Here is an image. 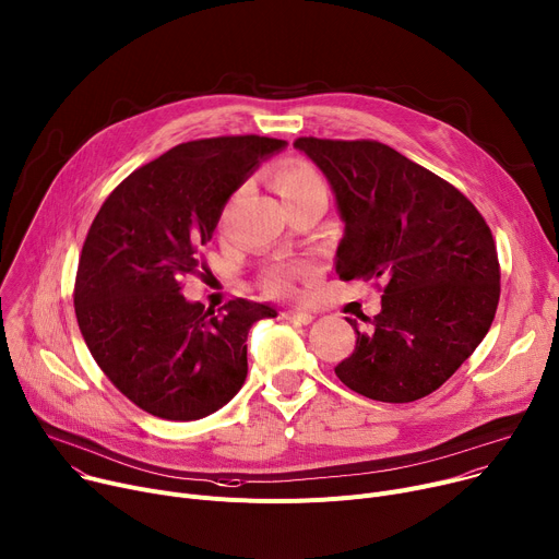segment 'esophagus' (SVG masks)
Returning a JSON list of instances; mask_svg holds the SVG:
<instances>
[{
    "label": "esophagus",
    "mask_w": 559,
    "mask_h": 559,
    "mask_svg": "<svg viewBox=\"0 0 559 559\" xmlns=\"http://www.w3.org/2000/svg\"><path fill=\"white\" fill-rule=\"evenodd\" d=\"M283 319L287 321H296V323H304V325H310L314 321V317L306 310H285L283 312Z\"/></svg>",
    "instance_id": "1"
}]
</instances>
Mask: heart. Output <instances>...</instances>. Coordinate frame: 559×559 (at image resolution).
<instances>
[{"mask_svg": "<svg viewBox=\"0 0 559 559\" xmlns=\"http://www.w3.org/2000/svg\"><path fill=\"white\" fill-rule=\"evenodd\" d=\"M276 193L281 195L283 204L296 202L312 193H325V183L321 175L304 162H285L278 166L274 177ZM304 267H292V265H276L265 272L263 287L274 296H289L294 289V276L301 274Z\"/></svg>", "mask_w": 559, "mask_h": 559, "instance_id": "obj_1", "label": "heart"}]
</instances>
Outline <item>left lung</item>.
Returning a JSON list of instances; mask_svg holds the SVG:
<instances>
[{"label":"left lung","instance_id":"1","mask_svg":"<svg viewBox=\"0 0 559 559\" xmlns=\"http://www.w3.org/2000/svg\"><path fill=\"white\" fill-rule=\"evenodd\" d=\"M294 147L328 179L344 236L340 278H384L382 312L334 373L359 395L414 402L486 337L499 304L490 227L452 183L378 141L301 136Z\"/></svg>","mask_w":559,"mask_h":559}]
</instances>
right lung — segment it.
Returning <instances> with one entry per match:
<instances>
[{
	"label": "right lung",
	"mask_w": 559,
	"mask_h": 559,
	"mask_svg": "<svg viewBox=\"0 0 559 559\" xmlns=\"http://www.w3.org/2000/svg\"><path fill=\"white\" fill-rule=\"evenodd\" d=\"M285 145L255 134L179 143L128 175L94 217L76 319L103 373L143 412L200 420L242 389L249 328L278 312L247 299L206 310L181 278L198 272L227 200Z\"/></svg>",
	"instance_id": "1"
}]
</instances>
